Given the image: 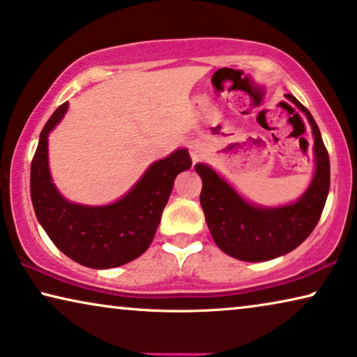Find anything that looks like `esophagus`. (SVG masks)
<instances>
[{
    "mask_svg": "<svg viewBox=\"0 0 357 357\" xmlns=\"http://www.w3.org/2000/svg\"><path fill=\"white\" fill-rule=\"evenodd\" d=\"M189 152H190V158H192V162L195 163L206 155V147L205 144H202V142L195 141V142H190Z\"/></svg>",
    "mask_w": 357,
    "mask_h": 357,
    "instance_id": "obj_1",
    "label": "esophagus"
}]
</instances>
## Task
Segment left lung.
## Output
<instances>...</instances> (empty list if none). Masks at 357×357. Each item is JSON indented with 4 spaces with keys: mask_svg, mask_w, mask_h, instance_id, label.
Masks as SVG:
<instances>
[{
    "mask_svg": "<svg viewBox=\"0 0 357 357\" xmlns=\"http://www.w3.org/2000/svg\"><path fill=\"white\" fill-rule=\"evenodd\" d=\"M285 98L305 114L314 137V174L294 204H252L208 165H195L202 178L200 205L213 241L226 255L241 261H268L301 245L314 231L331 189V160L319 126L294 94H285Z\"/></svg>",
    "mask_w": 357,
    "mask_h": 357,
    "instance_id": "8db88e82",
    "label": "left lung"
}]
</instances>
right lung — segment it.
<instances>
[{
  "mask_svg": "<svg viewBox=\"0 0 357 357\" xmlns=\"http://www.w3.org/2000/svg\"><path fill=\"white\" fill-rule=\"evenodd\" d=\"M68 102L56 109L41 130L30 168L31 204L43 229L63 255L93 269H109L141 257L153 241L174 179L190 168L188 149H176L153 162L137 183L109 205L67 200L52 183L47 137L67 114Z\"/></svg>",
  "mask_w": 357,
  "mask_h": 357,
  "instance_id": "add662e5",
  "label": "right lung"
}]
</instances>
